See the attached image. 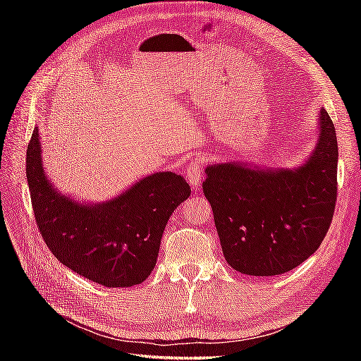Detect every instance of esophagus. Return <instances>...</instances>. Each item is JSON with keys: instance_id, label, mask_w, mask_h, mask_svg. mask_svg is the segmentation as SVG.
<instances>
[{"instance_id": "1", "label": "esophagus", "mask_w": 361, "mask_h": 361, "mask_svg": "<svg viewBox=\"0 0 361 361\" xmlns=\"http://www.w3.org/2000/svg\"><path fill=\"white\" fill-rule=\"evenodd\" d=\"M200 167H202L200 159L190 161V163L186 167V178H188V181L190 183V186H192V188H198L202 185L203 175H202Z\"/></svg>"}]
</instances>
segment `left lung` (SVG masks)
I'll use <instances>...</instances> for the list:
<instances>
[{
    "label": "left lung",
    "instance_id": "obj_1",
    "mask_svg": "<svg viewBox=\"0 0 361 361\" xmlns=\"http://www.w3.org/2000/svg\"><path fill=\"white\" fill-rule=\"evenodd\" d=\"M319 141L307 163L295 171H260L239 164L206 169L204 197L226 262L251 276L293 270L315 252L332 224L338 144L326 110Z\"/></svg>",
    "mask_w": 361,
    "mask_h": 361
}]
</instances>
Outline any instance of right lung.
I'll list each match as a JSON object with an SVG mask.
<instances>
[{
  "label": "right lung",
  "mask_w": 361,
  "mask_h": 361,
  "mask_svg": "<svg viewBox=\"0 0 361 361\" xmlns=\"http://www.w3.org/2000/svg\"><path fill=\"white\" fill-rule=\"evenodd\" d=\"M26 176L37 226L52 255L105 287H132L149 278L169 217L190 195L181 175L159 172L109 203H74L46 178L37 128L26 152Z\"/></svg>",
  "instance_id": "1"
}]
</instances>
